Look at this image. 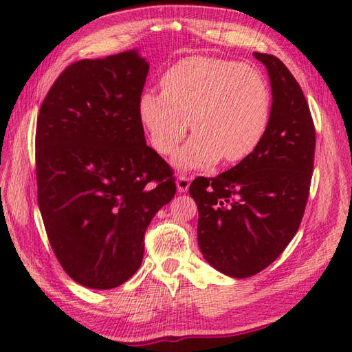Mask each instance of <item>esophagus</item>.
<instances>
[{
  "mask_svg": "<svg viewBox=\"0 0 352 352\" xmlns=\"http://www.w3.org/2000/svg\"><path fill=\"white\" fill-rule=\"evenodd\" d=\"M190 186V178L188 175H180L177 178V189L178 192H186Z\"/></svg>",
  "mask_w": 352,
  "mask_h": 352,
  "instance_id": "obj_1",
  "label": "esophagus"
}]
</instances>
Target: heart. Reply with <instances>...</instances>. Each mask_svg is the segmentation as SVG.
<instances>
[{
    "label": "heart",
    "instance_id": "b5f03b06",
    "mask_svg": "<svg viewBox=\"0 0 352 352\" xmlns=\"http://www.w3.org/2000/svg\"><path fill=\"white\" fill-rule=\"evenodd\" d=\"M162 87L140 95L139 118L162 155L175 153L192 118L197 131L175 155L178 169L208 168L222 157L228 163L243 160L265 136L271 94L263 76L251 66L186 57L164 72Z\"/></svg>",
    "mask_w": 352,
    "mask_h": 352
}]
</instances>
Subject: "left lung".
Returning a JSON list of instances; mask_svg holds the SVG:
<instances>
[{"instance_id": "8db88e82", "label": "left lung", "mask_w": 352, "mask_h": 352, "mask_svg": "<svg viewBox=\"0 0 352 352\" xmlns=\"http://www.w3.org/2000/svg\"><path fill=\"white\" fill-rule=\"evenodd\" d=\"M266 66L272 107L263 139L234 168L198 177V245L219 272L246 278L263 271L296 234L309 199L316 133L300 85L280 58L254 52Z\"/></svg>"}]
</instances>
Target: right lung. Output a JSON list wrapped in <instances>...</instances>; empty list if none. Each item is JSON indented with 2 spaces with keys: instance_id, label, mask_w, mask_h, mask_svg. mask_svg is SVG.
Listing matches in <instances>:
<instances>
[{
  "instance_id": "obj_1",
  "label": "right lung",
  "mask_w": 352,
  "mask_h": 352,
  "mask_svg": "<svg viewBox=\"0 0 352 352\" xmlns=\"http://www.w3.org/2000/svg\"><path fill=\"white\" fill-rule=\"evenodd\" d=\"M148 69L136 50L72 63L37 116L43 226L65 272L91 289H113L134 275L148 226L177 190L139 118Z\"/></svg>"
}]
</instances>
